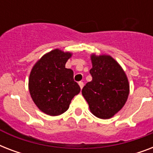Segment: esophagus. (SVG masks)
Listing matches in <instances>:
<instances>
[{"label":"esophagus","mask_w":153,"mask_h":153,"mask_svg":"<svg viewBox=\"0 0 153 153\" xmlns=\"http://www.w3.org/2000/svg\"><path fill=\"white\" fill-rule=\"evenodd\" d=\"M79 86H80V88L82 89V87H83V86H84V83L82 82H79Z\"/></svg>","instance_id":"esophagus-1"}]
</instances>
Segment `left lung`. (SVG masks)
I'll return each instance as SVG.
<instances>
[{
  "label": "left lung",
  "mask_w": 153,
  "mask_h": 153,
  "mask_svg": "<svg viewBox=\"0 0 153 153\" xmlns=\"http://www.w3.org/2000/svg\"><path fill=\"white\" fill-rule=\"evenodd\" d=\"M92 81L82 90L91 113L98 118L109 119L126 104L129 84L126 73L109 55H91Z\"/></svg>",
  "instance_id": "obj_1"
}]
</instances>
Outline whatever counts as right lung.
<instances>
[{
	"mask_svg": "<svg viewBox=\"0 0 153 153\" xmlns=\"http://www.w3.org/2000/svg\"><path fill=\"white\" fill-rule=\"evenodd\" d=\"M72 54L55 49L37 61L30 73L28 88L34 103L50 116L63 114L80 92L74 72L65 67Z\"/></svg>",
	"mask_w": 153,
	"mask_h": 153,
	"instance_id": "obj_1",
	"label": "right lung"
}]
</instances>
